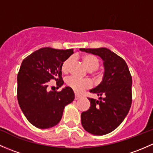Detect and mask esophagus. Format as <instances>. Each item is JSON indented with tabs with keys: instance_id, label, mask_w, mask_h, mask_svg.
<instances>
[{
	"instance_id": "34e87169",
	"label": "esophagus",
	"mask_w": 153,
	"mask_h": 153,
	"mask_svg": "<svg viewBox=\"0 0 153 153\" xmlns=\"http://www.w3.org/2000/svg\"><path fill=\"white\" fill-rule=\"evenodd\" d=\"M80 98H81V96H80V95H78V94H75V100H78Z\"/></svg>"
}]
</instances>
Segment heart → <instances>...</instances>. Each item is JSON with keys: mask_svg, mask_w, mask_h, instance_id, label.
Masks as SVG:
<instances>
[{"mask_svg": "<svg viewBox=\"0 0 153 153\" xmlns=\"http://www.w3.org/2000/svg\"><path fill=\"white\" fill-rule=\"evenodd\" d=\"M84 64L89 71L96 70L99 67V61L95 56L92 55H85L82 57ZM72 61V57L67 58L61 64V71L63 72H67L69 69V66ZM66 84L73 89L75 92H82L86 89H89L92 86V83L88 79H81L75 76H70L66 79Z\"/></svg>", "mask_w": 153, "mask_h": 153, "instance_id": "obj_1", "label": "heart"}]
</instances>
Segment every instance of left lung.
<instances>
[{"label": "left lung", "instance_id": "left-lung-1", "mask_svg": "<svg viewBox=\"0 0 153 153\" xmlns=\"http://www.w3.org/2000/svg\"><path fill=\"white\" fill-rule=\"evenodd\" d=\"M98 55L104 61V74L101 84L90 92L99 101L88 98L90 106L81 113V124L86 132L103 135L112 132L122 123L132 104V76L122 58L109 49H80Z\"/></svg>", "mask_w": 153, "mask_h": 153}]
</instances>
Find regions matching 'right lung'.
<instances>
[{"instance_id": "obj_1", "label": "right lung", "mask_w": 153, "mask_h": 153, "mask_svg": "<svg viewBox=\"0 0 153 153\" xmlns=\"http://www.w3.org/2000/svg\"><path fill=\"white\" fill-rule=\"evenodd\" d=\"M73 49L44 47L24 58L18 74V104L27 119L39 129H48L60 122L64 107L75 99L73 90L66 86L60 92L47 91L49 81L64 84L61 64Z\"/></svg>"}]
</instances>
